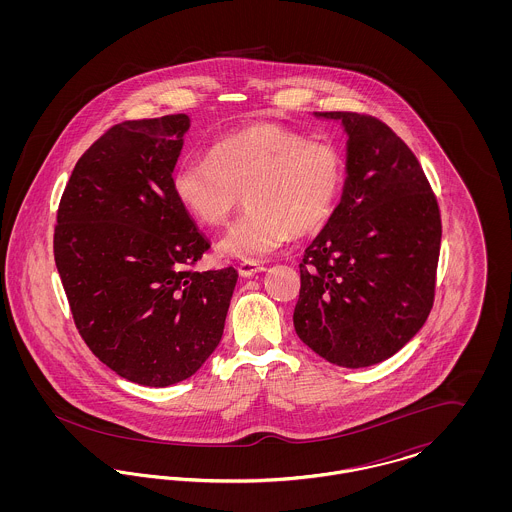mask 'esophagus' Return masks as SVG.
Listing matches in <instances>:
<instances>
[{
  "label": "esophagus",
  "instance_id": "obj_1",
  "mask_svg": "<svg viewBox=\"0 0 512 512\" xmlns=\"http://www.w3.org/2000/svg\"><path fill=\"white\" fill-rule=\"evenodd\" d=\"M263 270H265L263 265L253 263V261H244V263L238 265V272H240L242 278H251V276H255V274H259V272H263Z\"/></svg>",
  "mask_w": 512,
  "mask_h": 512
}]
</instances>
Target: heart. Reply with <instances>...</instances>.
Returning a JSON list of instances; mask_svg holds the SVG:
<instances>
[{"mask_svg":"<svg viewBox=\"0 0 512 512\" xmlns=\"http://www.w3.org/2000/svg\"><path fill=\"white\" fill-rule=\"evenodd\" d=\"M343 186L338 149L309 142L292 128L257 122L215 142L207 159H188L172 176L180 207L207 226L224 224L244 194V217L219 242V253L259 261L332 215Z\"/></svg>","mask_w":512,"mask_h":512,"instance_id":"obj_1","label":"heart"}]
</instances>
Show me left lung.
Here are the masks:
<instances>
[{"label":"left lung","mask_w":512,"mask_h":512,"mask_svg":"<svg viewBox=\"0 0 512 512\" xmlns=\"http://www.w3.org/2000/svg\"><path fill=\"white\" fill-rule=\"evenodd\" d=\"M347 132L340 205L305 249L293 326L332 365L395 355L434 305L438 199L409 146L370 115L315 113Z\"/></svg>","instance_id":"left-lung-1"}]
</instances>
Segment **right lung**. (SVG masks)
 Here are the masks:
<instances>
[{"label": "right lung", "mask_w": 512, "mask_h": 512, "mask_svg": "<svg viewBox=\"0 0 512 512\" xmlns=\"http://www.w3.org/2000/svg\"><path fill=\"white\" fill-rule=\"evenodd\" d=\"M190 117L126 121L78 159L53 255L74 324L103 365L140 386L195 374L217 349L236 268L197 272L209 249L172 192Z\"/></svg>", "instance_id": "right-lung-1"}]
</instances>
